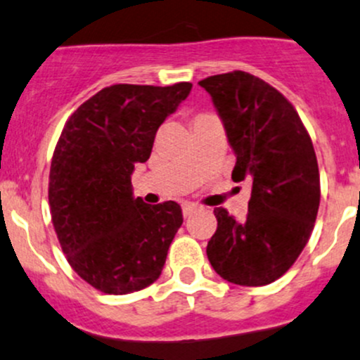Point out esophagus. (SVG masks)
Instances as JSON below:
<instances>
[{"mask_svg":"<svg viewBox=\"0 0 360 360\" xmlns=\"http://www.w3.org/2000/svg\"><path fill=\"white\" fill-rule=\"evenodd\" d=\"M196 210H200V207L195 205V203H184V205H183V215H184V217H191V215L195 214Z\"/></svg>","mask_w":360,"mask_h":360,"instance_id":"obj_1","label":"esophagus"}]
</instances>
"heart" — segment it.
Returning a JSON list of instances; mask_svg holds the SVG:
<instances>
[{"label":"heart","mask_w":360,"mask_h":360,"mask_svg":"<svg viewBox=\"0 0 360 360\" xmlns=\"http://www.w3.org/2000/svg\"><path fill=\"white\" fill-rule=\"evenodd\" d=\"M203 115H205V113H202V115H198V117H203ZM198 117H196V119H198Z\"/></svg>","instance_id":"1"}]
</instances>
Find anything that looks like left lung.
I'll return each instance as SVG.
<instances>
[{
    "instance_id": "8db88e82",
    "label": "left lung",
    "mask_w": 360,
    "mask_h": 360,
    "mask_svg": "<svg viewBox=\"0 0 360 360\" xmlns=\"http://www.w3.org/2000/svg\"><path fill=\"white\" fill-rule=\"evenodd\" d=\"M212 96L236 155L233 181L252 186L248 214L236 221L215 209L207 245L214 271L240 286H264L298 259L316 222L321 184L316 151L293 105L243 70L198 82Z\"/></svg>"
}]
</instances>
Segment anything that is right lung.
<instances>
[{
	"mask_svg": "<svg viewBox=\"0 0 360 360\" xmlns=\"http://www.w3.org/2000/svg\"><path fill=\"white\" fill-rule=\"evenodd\" d=\"M191 86H108L63 126L50 169L51 221L72 269L103 293L143 290L164 269L183 212L134 198L131 174Z\"/></svg>",
	"mask_w": 360,
	"mask_h": 360,
	"instance_id": "obj_1",
	"label": "right lung"
}]
</instances>
